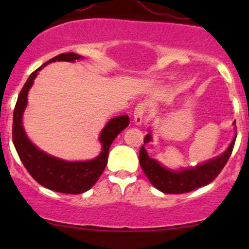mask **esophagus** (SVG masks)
I'll return each mask as SVG.
<instances>
[{"label": "esophagus", "mask_w": 249, "mask_h": 249, "mask_svg": "<svg viewBox=\"0 0 249 249\" xmlns=\"http://www.w3.org/2000/svg\"><path fill=\"white\" fill-rule=\"evenodd\" d=\"M145 105L144 104H138L134 108V113H133V121L136 125H142L144 123V118H145Z\"/></svg>", "instance_id": "esophagus-1"}]
</instances>
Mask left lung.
Returning a JSON list of instances; mask_svg holds the SVG:
<instances>
[{
    "label": "left lung",
    "instance_id": "1",
    "mask_svg": "<svg viewBox=\"0 0 249 249\" xmlns=\"http://www.w3.org/2000/svg\"><path fill=\"white\" fill-rule=\"evenodd\" d=\"M233 125H235V122L233 123ZM235 139L236 132L228 147L218 157H214L196 166H186L179 170H172L165 167L157 159L151 158L147 151L145 150L144 145L152 142V132L150 130L145 136L144 145L139 151V162L147 179L157 190L167 194L187 193L198 187L206 186L218 177L232 154Z\"/></svg>",
    "mask_w": 249,
    "mask_h": 249
}]
</instances>
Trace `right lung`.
<instances>
[{
	"label": "right lung",
	"instance_id": "1",
	"mask_svg": "<svg viewBox=\"0 0 249 249\" xmlns=\"http://www.w3.org/2000/svg\"><path fill=\"white\" fill-rule=\"evenodd\" d=\"M82 58V56L75 53H61L41 65L27 79L14 110L13 142L19 159L38 184L59 193L79 194L90 190L107 166L108 148L112 142L130 124V119L126 115L110 119L98 137V141L102 144L101 153L95 159L84 161H69L57 158L42 151L28 138L23 126V113L28 105V92L33 87L34 79L36 78L38 71L49 63L57 61L75 62Z\"/></svg>",
	"mask_w": 249,
	"mask_h": 249
}]
</instances>
